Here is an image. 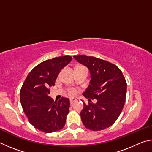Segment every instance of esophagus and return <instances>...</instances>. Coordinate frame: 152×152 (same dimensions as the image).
Segmentation results:
<instances>
[{"mask_svg":"<svg viewBox=\"0 0 152 152\" xmlns=\"http://www.w3.org/2000/svg\"><path fill=\"white\" fill-rule=\"evenodd\" d=\"M76 101V99H75V98H72V99H70V102L71 104H72L74 102Z\"/></svg>","mask_w":152,"mask_h":152,"instance_id":"esophagus-1","label":"esophagus"}]
</instances>
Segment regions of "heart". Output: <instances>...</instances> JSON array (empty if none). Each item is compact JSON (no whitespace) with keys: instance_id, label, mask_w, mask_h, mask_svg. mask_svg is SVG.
<instances>
[{"instance_id":"obj_1","label":"heart","mask_w":152,"mask_h":152,"mask_svg":"<svg viewBox=\"0 0 152 152\" xmlns=\"http://www.w3.org/2000/svg\"><path fill=\"white\" fill-rule=\"evenodd\" d=\"M68 93L70 95H74L76 93V91L74 89L70 88V89L68 90Z\"/></svg>"}]
</instances>
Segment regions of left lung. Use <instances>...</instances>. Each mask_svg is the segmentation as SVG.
Here are the masks:
<instances>
[{"instance_id":"left-lung-1","label":"left lung","mask_w":152,"mask_h":152,"mask_svg":"<svg viewBox=\"0 0 152 152\" xmlns=\"http://www.w3.org/2000/svg\"><path fill=\"white\" fill-rule=\"evenodd\" d=\"M76 60L89 69L91 80L84 92L86 99H96V103L84 102L80 112L85 127L101 131L114 123L124 107L127 82L122 72L112 63L85 55L74 56Z\"/></svg>"}]
</instances>
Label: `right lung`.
Masks as SVG:
<instances>
[{
	"mask_svg": "<svg viewBox=\"0 0 152 152\" xmlns=\"http://www.w3.org/2000/svg\"><path fill=\"white\" fill-rule=\"evenodd\" d=\"M70 56L45 60L28 74L20 91L23 109L29 123L45 133L61 129L69 113L70 100L61 97L54 101L48 96L49 87L55 85L60 70L72 61Z\"/></svg>",
	"mask_w": 152,
	"mask_h": 152,
	"instance_id": "right-lung-1",
	"label": "right lung"
}]
</instances>
